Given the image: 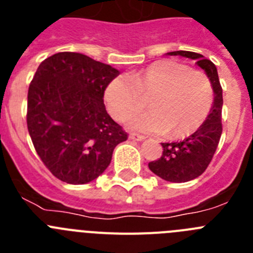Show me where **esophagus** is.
I'll use <instances>...</instances> for the list:
<instances>
[{
  "instance_id": "esophagus-1",
  "label": "esophagus",
  "mask_w": 253,
  "mask_h": 253,
  "mask_svg": "<svg viewBox=\"0 0 253 253\" xmlns=\"http://www.w3.org/2000/svg\"><path fill=\"white\" fill-rule=\"evenodd\" d=\"M129 138L133 140H137V142H142V140L146 139V137H144V135H139V134H135V133L129 134Z\"/></svg>"
}]
</instances>
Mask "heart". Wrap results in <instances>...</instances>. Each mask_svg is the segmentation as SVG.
<instances>
[{
  "instance_id": "b5f03b06",
  "label": "heart",
  "mask_w": 253,
  "mask_h": 253,
  "mask_svg": "<svg viewBox=\"0 0 253 253\" xmlns=\"http://www.w3.org/2000/svg\"><path fill=\"white\" fill-rule=\"evenodd\" d=\"M151 109L134 116L129 128L143 133L186 137L200 128L211 107L213 91L207 76L176 60L153 62L139 72L119 76L107 84L105 101L111 115L126 122L144 105Z\"/></svg>"
}]
</instances>
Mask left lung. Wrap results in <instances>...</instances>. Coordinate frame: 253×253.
I'll use <instances>...</instances> for the list:
<instances>
[{
	"mask_svg": "<svg viewBox=\"0 0 253 253\" xmlns=\"http://www.w3.org/2000/svg\"><path fill=\"white\" fill-rule=\"evenodd\" d=\"M167 54L195 60L209 78L214 92L213 105L200 128L181 142L162 143L163 153L160 160L148 163L149 169L158 177L169 182H186L202 175L215 153L222 135L223 91L216 67L204 55L186 50L169 51Z\"/></svg>",
	"mask_w": 253,
	"mask_h": 253,
	"instance_id": "1",
	"label": "left lung"
}]
</instances>
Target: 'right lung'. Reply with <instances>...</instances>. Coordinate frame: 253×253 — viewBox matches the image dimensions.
Listing matches in <instances>:
<instances>
[{"label":"right lung","instance_id":"right-lung-1","mask_svg":"<svg viewBox=\"0 0 253 253\" xmlns=\"http://www.w3.org/2000/svg\"><path fill=\"white\" fill-rule=\"evenodd\" d=\"M119 69L81 53L62 51L38 67L28 92V129L40 160L60 181L99 177L128 139L107 114L104 92Z\"/></svg>","mask_w":253,"mask_h":253}]
</instances>
